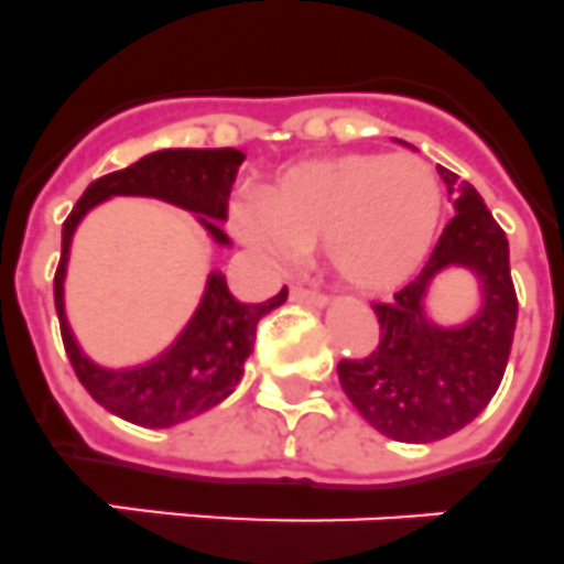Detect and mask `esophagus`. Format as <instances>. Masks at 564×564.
<instances>
[{"mask_svg":"<svg viewBox=\"0 0 564 564\" xmlns=\"http://www.w3.org/2000/svg\"><path fill=\"white\" fill-rule=\"evenodd\" d=\"M290 297L295 304H306V306H315V310H324L329 304V297L321 295V292H310V290H301V286H292Z\"/></svg>","mask_w":564,"mask_h":564,"instance_id":"obj_1","label":"esophagus"}]
</instances>
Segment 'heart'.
Here are the masks:
<instances>
[{
	"mask_svg": "<svg viewBox=\"0 0 564 564\" xmlns=\"http://www.w3.org/2000/svg\"><path fill=\"white\" fill-rule=\"evenodd\" d=\"M438 177L413 154H338L274 174L260 200L229 212L235 238L269 269L321 243L326 267L358 292H390L419 272L442 224Z\"/></svg>",
	"mask_w": 564,
	"mask_h": 564,
	"instance_id": "obj_1",
	"label": "heart"
}]
</instances>
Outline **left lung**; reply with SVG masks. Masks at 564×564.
I'll return each mask as SVG.
<instances>
[{"label":"left lung","instance_id":"8db88e82","mask_svg":"<svg viewBox=\"0 0 564 564\" xmlns=\"http://www.w3.org/2000/svg\"><path fill=\"white\" fill-rule=\"evenodd\" d=\"M453 217L424 272L399 295L376 304L381 340L361 361H340V390L387 438L427 444L467 427L494 399L510 358L516 290L508 238L481 194L442 169ZM447 271L477 281V306L462 322L432 315V292Z\"/></svg>","mask_w":564,"mask_h":564}]
</instances>
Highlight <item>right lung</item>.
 Returning <instances> with one entry per match:
<instances>
[{
  "label": "right lung",
  "mask_w": 564,
  "mask_h": 564,
  "mask_svg": "<svg viewBox=\"0 0 564 564\" xmlns=\"http://www.w3.org/2000/svg\"><path fill=\"white\" fill-rule=\"evenodd\" d=\"M240 163L243 154L238 149L151 151L129 169L94 180L63 224V254L54 278V301L65 352L91 399L131 424L151 430L174 427L229 399L243 378L246 358L252 355L258 321L278 310L290 292L283 286L263 304H240L226 286V274L212 269L183 329L158 355L126 367H108L85 352L65 310V278L74 235L85 217L106 200L145 197L188 212L194 224L206 231L212 246L231 249V240L220 224H226V197Z\"/></svg>",
  "instance_id": "add662e5"
}]
</instances>
